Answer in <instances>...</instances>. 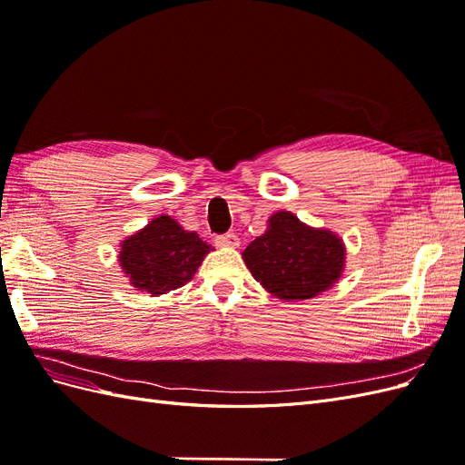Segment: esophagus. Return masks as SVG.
<instances>
[{
	"label": "esophagus",
	"instance_id": "obj_1",
	"mask_svg": "<svg viewBox=\"0 0 465 465\" xmlns=\"http://www.w3.org/2000/svg\"><path fill=\"white\" fill-rule=\"evenodd\" d=\"M215 244L217 246H238L241 244V241H238L236 232H224V234H217L215 236Z\"/></svg>",
	"mask_w": 465,
	"mask_h": 465
}]
</instances>
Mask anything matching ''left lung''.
Here are the masks:
<instances>
[{
  "label": "left lung",
  "instance_id": "obj_1",
  "mask_svg": "<svg viewBox=\"0 0 465 465\" xmlns=\"http://www.w3.org/2000/svg\"><path fill=\"white\" fill-rule=\"evenodd\" d=\"M242 258L254 279L275 297L306 301L340 279L345 248L333 232L306 227L292 213L279 211Z\"/></svg>",
  "mask_w": 465,
  "mask_h": 465
}]
</instances>
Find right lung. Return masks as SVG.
Returning <instances> with one entry per match:
<instances>
[{
	"instance_id": "obj_1",
	"label": "right lung",
	"mask_w": 465,
	"mask_h": 465,
	"mask_svg": "<svg viewBox=\"0 0 465 465\" xmlns=\"http://www.w3.org/2000/svg\"><path fill=\"white\" fill-rule=\"evenodd\" d=\"M207 252L198 234L163 215L122 242L120 263L137 291L164 294L190 281Z\"/></svg>"
}]
</instances>
